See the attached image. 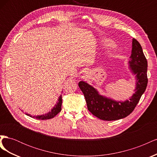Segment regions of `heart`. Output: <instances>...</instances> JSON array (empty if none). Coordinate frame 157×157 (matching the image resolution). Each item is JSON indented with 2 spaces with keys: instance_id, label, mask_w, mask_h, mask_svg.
<instances>
[{
  "instance_id": "heart-1",
  "label": "heart",
  "mask_w": 157,
  "mask_h": 157,
  "mask_svg": "<svg viewBox=\"0 0 157 157\" xmlns=\"http://www.w3.org/2000/svg\"><path fill=\"white\" fill-rule=\"evenodd\" d=\"M101 44L103 46L107 47V48H111V47L114 46L113 42L108 39H103L101 40Z\"/></svg>"
}]
</instances>
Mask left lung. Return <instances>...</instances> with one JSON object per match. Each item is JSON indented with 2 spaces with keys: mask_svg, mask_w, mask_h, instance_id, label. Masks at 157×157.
Masks as SVG:
<instances>
[{
  "mask_svg": "<svg viewBox=\"0 0 157 157\" xmlns=\"http://www.w3.org/2000/svg\"><path fill=\"white\" fill-rule=\"evenodd\" d=\"M128 64L132 74L136 75V82L135 94L124 101H115L101 96L91 85L84 81L78 82V86L86 99L88 111L99 119L111 121L126 117L134 111L145 91L148 82L147 61L141 46L135 39L132 40V54Z\"/></svg>",
  "mask_w": 157,
  "mask_h": 157,
  "instance_id": "left-lung-1",
  "label": "left lung"
}]
</instances>
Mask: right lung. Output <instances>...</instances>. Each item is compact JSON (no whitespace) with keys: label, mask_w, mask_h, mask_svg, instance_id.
<instances>
[{"label":"right lung","mask_w":157,"mask_h":157,"mask_svg":"<svg viewBox=\"0 0 157 157\" xmlns=\"http://www.w3.org/2000/svg\"><path fill=\"white\" fill-rule=\"evenodd\" d=\"M61 104H62V97H61V95H60V96L59 97V99H58V101H57V103L54 105V107L51 109V111H49L48 113H46L44 115H37V116H32L30 115V114H27V115L39 120L50 119V118H54L61 111Z\"/></svg>","instance_id":"right-lung-1"}]
</instances>
